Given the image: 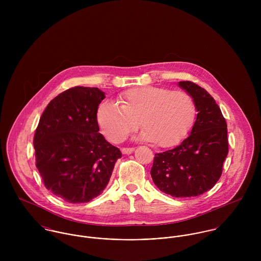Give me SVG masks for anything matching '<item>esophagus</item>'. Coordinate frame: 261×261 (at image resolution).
<instances>
[{
  "label": "esophagus",
  "instance_id": "1",
  "mask_svg": "<svg viewBox=\"0 0 261 261\" xmlns=\"http://www.w3.org/2000/svg\"><path fill=\"white\" fill-rule=\"evenodd\" d=\"M134 150H135L134 148H122L121 149V152L124 153V154H130Z\"/></svg>",
  "mask_w": 261,
  "mask_h": 261
}]
</instances>
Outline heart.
<instances>
[{"mask_svg":"<svg viewBox=\"0 0 261 261\" xmlns=\"http://www.w3.org/2000/svg\"><path fill=\"white\" fill-rule=\"evenodd\" d=\"M119 107L103 101L97 110V122L112 143H119L139 126L141 137L156 147L168 148L181 142L191 130L196 117L193 97L182 90L143 86L119 95Z\"/></svg>","mask_w":261,"mask_h":261,"instance_id":"obj_1","label":"heart"}]
</instances>
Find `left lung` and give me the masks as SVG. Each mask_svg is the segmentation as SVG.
<instances>
[{
    "label": "left lung",
    "mask_w": 261,
    "mask_h": 261,
    "mask_svg": "<svg viewBox=\"0 0 261 261\" xmlns=\"http://www.w3.org/2000/svg\"><path fill=\"white\" fill-rule=\"evenodd\" d=\"M179 86L193 97L197 117L181 145L154 154L150 176L155 186L172 197H196L211 190L221 177L228 154L227 123L204 88L191 81H180Z\"/></svg>",
    "instance_id": "left-lung-1"
}]
</instances>
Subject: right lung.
<instances>
[{"mask_svg":"<svg viewBox=\"0 0 261 261\" xmlns=\"http://www.w3.org/2000/svg\"><path fill=\"white\" fill-rule=\"evenodd\" d=\"M106 98L96 87L75 86L52 99L42 113L33 144L45 187L69 203H86L108 186L118 148L99 134L97 110Z\"/></svg>","mask_w":261,"mask_h":261,"instance_id":"right-lung-1","label":"right lung"}]
</instances>
